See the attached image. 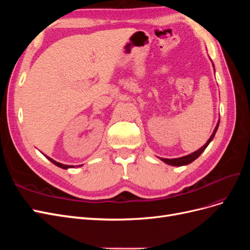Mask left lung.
Returning <instances> with one entry per match:
<instances>
[{
	"mask_svg": "<svg viewBox=\"0 0 250 250\" xmlns=\"http://www.w3.org/2000/svg\"><path fill=\"white\" fill-rule=\"evenodd\" d=\"M214 65V64H213ZM219 123H220V120L218 121V123H217V125H216V127H215V129H214V131H213V133H211V135H210V138L208 140V142L204 144V145L201 147V148H199L197 151H195V152H193V153H191V154H188V155H186V156H181V157H177V158H163V157H160L161 160L164 162V163H166V164H168V165H170V166H175V167H180V166H186V165H188V164H191L192 162H194L196 158H198L199 157V155L203 152L204 150H206V148L208 146V144L213 141V139H214V137H215V134H216V131H217V129H218V127H219Z\"/></svg>",
	"mask_w": 250,
	"mask_h": 250,
	"instance_id": "8db88e82",
	"label": "left lung"
}]
</instances>
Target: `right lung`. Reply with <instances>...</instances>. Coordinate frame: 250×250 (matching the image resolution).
I'll use <instances>...</instances> for the list:
<instances>
[{
  "instance_id": "right-lung-1",
  "label": "right lung",
  "mask_w": 250,
  "mask_h": 250,
  "mask_svg": "<svg viewBox=\"0 0 250 250\" xmlns=\"http://www.w3.org/2000/svg\"><path fill=\"white\" fill-rule=\"evenodd\" d=\"M44 155V154H43ZM46 156L48 160L51 162V163H53L54 164L55 166H57V167H59V168H62V169H69V168H74V166H69V165H63V164H60V163H58V162H56V161H54V160H52L51 157H49V156H47V155H44ZM82 165H79L78 167H81Z\"/></svg>"
}]
</instances>
